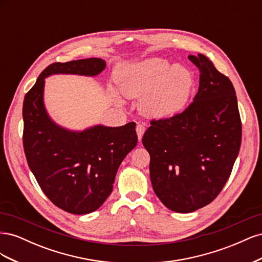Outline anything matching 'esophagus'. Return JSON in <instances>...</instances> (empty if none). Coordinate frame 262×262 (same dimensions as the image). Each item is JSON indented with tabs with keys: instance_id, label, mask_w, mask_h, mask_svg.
<instances>
[{
	"instance_id": "34e87169",
	"label": "esophagus",
	"mask_w": 262,
	"mask_h": 262,
	"mask_svg": "<svg viewBox=\"0 0 262 262\" xmlns=\"http://www.w3.org/2000/svg\"><path fill=\"white\" fill-rule=\"evenodd\" d=\"M144 132H145V126H144V124L138 123V124H137V134H138V139H139L140 142L142 141V138H143Z\"/></svg>"
}]
</instances>
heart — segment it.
<instances>
[{
    "mask_svg": "<svg viewBox=\"0 0 262 262\" xmlns=\"http://www.w3.org/2000/svg\"><path fill=\"white\" fill-rule=\"evenodd\" d=\"M117 82L123 96L141 98L140 110L145 116L166 119L185 109L194 77L188 68L155 57L122 67L117 72ZM110 95L118 105H123L116 90L110 91Z\"/></svg>",
    "mask_w": 262,
    "mask_h": 262,
    "instance_id": "obj_1",
    "label": "heart"
}]
</instances>
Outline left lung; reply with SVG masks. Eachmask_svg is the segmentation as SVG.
I'll return each instance as SVG.
<instances>
[{
	"instance_id": "1",
	"label": "left lung",
	"mask_w": 262,
	"mask_h": 262,
	"mask_svg": "<svg viewBox=\"0 0 262 262\" xmlns=\"http://www.w3.org/2000/svg\"><path fill=\"white\" fill-rule=\"evenodd\" d=\"M188 58L201 73L193 101L184 113L153 120L142 140L150 156L154 192L166 208L178 213L194 212L215 199L242 142L232 82L205 55Z\"/></svg>"
}]
</instances>
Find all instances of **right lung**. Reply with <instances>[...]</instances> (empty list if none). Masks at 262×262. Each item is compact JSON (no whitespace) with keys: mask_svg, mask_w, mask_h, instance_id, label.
Masks as SVG:
<instances>
[{"mask_svg":"<svg viewBox=\"0 0 262 262\" xmlns=\"http://www.w3.org/2000/svg\"><path fill=\"white\" fill-rule=\"evenodd\" d=\"M105 69L106 61L99 58L53 63L39 75L23 105L24 150L31 172L54 205L80 215L96 211L112 193L119 166L138 144L137 124L64 128L47 112L45 84L51 75L94 77Z\"/></svg>","mask_w":262,"mask_h":262,"instance_id":"add662e5","label":"right lung"}]
</instances>
